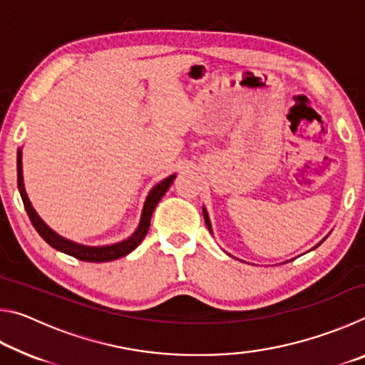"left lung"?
<instances>
[{
	"label": "left lung",
	"instance_id": "1",
	"mask_svg": "<svg viewBox=\"0 0 365 365\" xmlns=\"http://www.w3.org/2000/svg\"><path fill=\"white\" fill-rule=\"evenodd\" d=\"M205 220H206V225H207V228H209V230H211V224H209V217H207L206 211H205ZM317 246H319V245H317ZM317 246H316V248H317Z\"/></svg>",
	"mask_w": 365,
	"mask_h": 365
}]
</instances>
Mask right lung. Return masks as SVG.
I'll return each instance as SVG.
<instances>
[{"mask_svg": "<svg viewBox=\"0 0 365 365\" xmlns=\"http://www.w3.org/2000/svg\"><path fill=\"white\" fill-rule=\"evenodd\" d=\"M21 150L17 151V187H19V193L21 197L24 201V207H26V211L29 214V219L32 222V225L35 227V230L38 232L40 237L45 240V242L53 246L54 250L58 251H63L66 255H69L76 259H80V261H85V262H109V261H115V259L127 256L128 252H132L137 246L141 243V240L146 237L148 230H150V224H151V215L154 207L158 206V202L160 201V197L165 195V191L169 190V187L174 182L175 175H170L163 180L160 183H158L156 187H154L150 195L146 197V202H145V207H143V214H141V220H140V225L137 228V232H135L130 238L125 240V242H120L117 245H110V246H100V248H91V246H82V245H77L73 242H69V240H66L63 237H59L58 233H54L51 228H49L45 222H43L38 214L35 212V209L30 205L29 197L26 190H24V180H22V160H21Z\"/></svg>", "mask_w": 365, "mask_h": 365, "instance_id": "right-lung-1", "label": "right lung"}]
</instances>
